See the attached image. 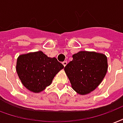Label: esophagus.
I'll return each instance as SVG.
<instances>
[{"label":"esophagus","mask_w":123,"mask_h":123,"mask_svg":"<svg viewBox=\"0 0 123 123\" xmlns=\"http://www.w3.org/2000/svg\"><path fill=\"white\" fill-rule=\"evenodd\" d=\"M67 63H68V62L66 61H64V62H62V64L64 65V66H66V64H67Z\"/></svg>","instance_id":"34e87169"}]
</instances>
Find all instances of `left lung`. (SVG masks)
I'll list each match as a JSON object with an SVG mask.
<instances>
[{
    "label": "left lung",
    "instance_id": "left-lung-1",
    "mask_svg": "<svg viewBox=\"0 0 123 123\" xmlns=\"http://www.w3.org/2000/svg\"><path fill=\"white\" fill-rule=\"evenodd\" d=\"M72 57L64 71L75 91L80 94H88L105 77L108 70L107 57L102 53L85 51L75 53Z\"/></svg>",
    "mask_w": 123,
    "mask_h": 123
}]
</instances>
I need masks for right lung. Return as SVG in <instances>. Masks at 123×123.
<instances>
[{
  "label": "right lung",
  "instance_id": "add662e5",
  "mask_svg": "<svg viewBox=\"0 0 123 123\" xmlns=\"http://www.w3.org/2000/svg\"><path fill=\"white\" fill-rule=\"evenodd\" d=\"M63 68L56 58H50L42 51H37L20 55L16 71L27 89L39 92L51 83L55 75Z\"/></svg>",
  "mask_w": 123,
  "mask_h": 123
}]
</instances>
